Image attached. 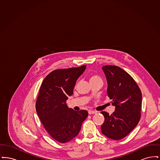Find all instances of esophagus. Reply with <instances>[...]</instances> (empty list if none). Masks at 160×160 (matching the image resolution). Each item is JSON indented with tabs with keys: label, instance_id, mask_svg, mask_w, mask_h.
Returning <instances> with one entry per match:
<instances>
[{
	"label": "esophagus",
	"instance_id": "obj_1",
	"mask_svg": "<svg viewBox=\"0 0 160 160\" xmlns=\"http://www.w3.org/2000/svg\"><path fill=\"white\" fill-rule=\"evenodd\" d=\"M88 113H89V114H95V113H97V112H96L95 111H93V110H89V111H88Z\"/></svg>",
	"mask_w": 160,
	"mask_h": 160
}]
</instances>
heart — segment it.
I'll list each match as a JSON object with an SVG mask.
<instances>
[{
    "mask_svg": "<svg viewBox=\"0 0 160 160\" xmlns=\"http://www.w3.org/2000/svg\"><path fill=\"white\" fill-rule=\"evenodd\" d=\"M89 82L90 83L92 82H101L102 83V78L100 77L97 76V75H95V74H92L90 76L89 78Z\"/></svg>",
    "mask_w": 160,
    "mask_h": 160,
    "instance_id": "1",
    "label": "heart"
}]
</instances>
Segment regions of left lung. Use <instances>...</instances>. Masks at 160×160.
Returning a JSON list of instances; mask_svg holds the SVG:
<instances>
[{"label":"left lung","mask_w":160,"mask_h":160,"mask_svg":"<svg viewBox=\"0 0 160 160\" xmlns=\"http://www.w3.org/2000/svg\"><path fill=\"white\" fill-rule=\"evenodd\" d=\"M107 82V93L115 107L113 114L106 112L101 132L107 137L119 140L134 129L140 119L142 96L134 80L125 71L117 66L102 67Z\"/></svg>","instance_id":"obj_1"}]
</instances>
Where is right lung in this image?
Masks as SVG:
<instances>
[{"label":"right lung","instance_id":"right-lung-1","mask_svg":"<svg viewBox=\"0 0 160 160\" xmlns=\"http://www.w3.org/2000/svg\"><path fill=\"white\" fill-rule=\"evenodd\" d=\"M86 68L56 69L44 79L36 102L40 121L48 134L60 143H67L78 134L88 116L86 110L74 111L66 101L73 94L77 80Z\"/></svg>","mask_w":160,"mask_h":160}]
</instances>
